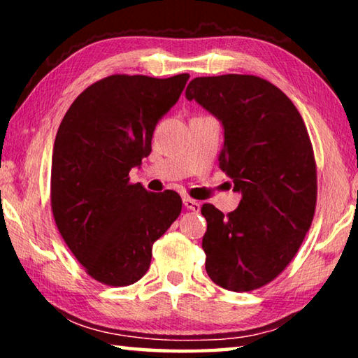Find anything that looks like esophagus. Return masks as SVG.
<instances>
[{
  "instance_id": "34e87169",
  "label": "esophagus",
  "mask_w": 358,
  "mask_h": 358,
  "mask_svg": "<svg viewBox=\"0 0 358 358\" xmlns=\"http://www.w3.org/2000/svg\"><path fill=\"white\" fill-rule=\"evenodd\" d=\"M183 203H185V207H186L187 210L194 211V213H199V211H201V203H199L197 201H194V199L185 197V199H183Z\"/></svg>"
}]
</instances>
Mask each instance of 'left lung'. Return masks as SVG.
<instances>
[{"mask_svg":"<svg viewBox=\"0 0 358 358\" xmlns=\"http://www.w3.org/2000/svg\"><path fill=\"white\" fill-rule=\"evenodd\" d=\"M186 98L221 120L220 167L243 196L227 215L202 205L205 270L222 289L256 290L282 273L311 227L317 171L310 134L294 102L257 76L196 77Z\"/></svg>","mask_w":358,"mask_h":358,"instance_id":"8db88e82","label":"left lung"}]
</instances>
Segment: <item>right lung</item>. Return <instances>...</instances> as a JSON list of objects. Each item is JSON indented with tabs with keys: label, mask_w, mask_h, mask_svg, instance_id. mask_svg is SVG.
<instances>
[{
	"label": "right lung",
	"mask_w": 358,
	"mask_h": 358,
	"mask_svg": "<svg viewBox=\"0 0 358 358\" xmlns=\"http://www.w3.org/2000/svg\"><path fill=\"white\" fill-rule=\"evenodd\" d=\"M189 74H113L77 96L52 156L50 205L64 243L106 286L137 282L151 248L181 213L175 191L150 192L129 171L151 151L156 123L178 101Z\"/></svg>",
	"instance_id": "1"
}]
</instances>
